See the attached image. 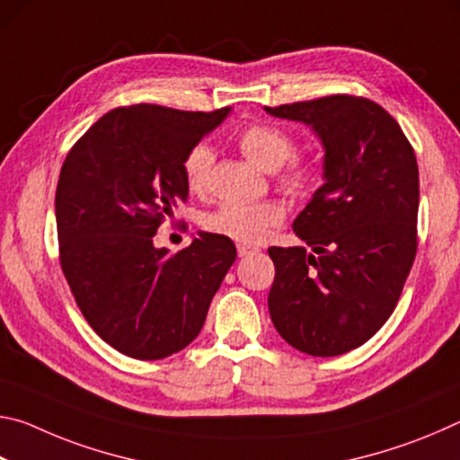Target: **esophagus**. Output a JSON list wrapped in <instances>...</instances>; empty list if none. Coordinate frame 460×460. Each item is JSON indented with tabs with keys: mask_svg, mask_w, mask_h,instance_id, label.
<instances>
[{
	"mask_svg": "<svg viewBox=\"0 0 460 460\" xmlns=\"http://www.w3.org/2000/svg\"><path fill=\"white\" fill-rule=\"evenodd\" d=\"M255 252H258V247H253V245H247V243H239L237 245L239 258H247L249 253H255Z\"/></svg>",
	"mask_w": 460,
	"mask_h": 460,
	"instance_id": "esophagus-1",
	"label": "esophagus"
}]
</instances>
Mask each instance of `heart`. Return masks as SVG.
Segmentation results:
<instances>
[{"label": "heart", "instance_id": "1", "mask_svg": "<svg viewBox=\"0 0 460 460\" xmlns=\"http://www.w3.org/2000/svg\"><path fill=\"white\" fill-rule=\"evenodd\" d=\"M237 146L245 158L266 172L278 174V186L288 194H306L321 181V166L306 158H292L296 144L286 129L271 123H249L237 136ZM215 155L207 144H197L186 152L182 172L189 189L202 192L211 181ZM285 168L282 169L281 166ZM284 207L276 200L223 202L205 217V229L239 243H260L268 233L284 221Z\"/></svg>", "mask_w": 460, "mask_h": 460}]
</instances>
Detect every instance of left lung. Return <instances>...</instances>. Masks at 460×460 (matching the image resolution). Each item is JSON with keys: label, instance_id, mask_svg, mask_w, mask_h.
Segmentation results:
<instances>
[{"label": "left lung", "instance_id": "obj_1", "mask_svg": "<svg viewBox=\"0 0 460 460\" xmlns=\"http://www.w3.org/2000/svg\"><path fill=\"white\" fill-rule=\"evenodd\" d=\"M302 121L324 147V184L294 221L306 247H270L268 296L286 342L334 357L369 341L392 316L418 249L414 147L373 101L331 95L266 107Z\"/></svg>", "mask_w": 460, "mask_h": 460}]
</instances>
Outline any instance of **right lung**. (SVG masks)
Masks as SVG:
<instances>
[{
    "mask_svg": "<svg viewBox=\"0 0 460 460\" xmlns=\"http://www.w3.org/2000/svg\"><path fill=\"white\" fill-rule=\"evenodd\" d=\"M139 103L105 113L60 168V268L91 329L119 353L164 359L197 339L237 258L229 237L199 233L178 253L154 235L189 197L182 160L227 118Z\"/></svg>",
    "mask_w": 460,
    "mask_h": 460,
    "instance_id": "1",
    "label": "right lung"
}]
</instances>
